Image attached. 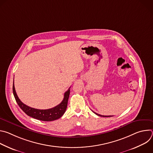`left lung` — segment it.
Listing matches in <instances>:
<instances>
[{
    "label": "left lung",
    "mask_w": 153,
    "mask_h": 153,
    "mask_svg": "<svg viewBox=\"0 0 153 153\" xmlns=\"http://www.w3.org/2000/svg\"><path fill=\"white\" fill-rule=\"evenodd\" d=\"M94 112V111H93ZM96 115H97V116H100V117H112V116H102V115H100V114H97V113H95V112H94Z\"/></svg>",
    "instance_id": "1"
}]
</instances>
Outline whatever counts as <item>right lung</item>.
Here are the masks:
<instances>
[{
	"instance_id": "obj_1",
	"label": "right lung",
	"mask_w": 153,
	"mask_h": 153,
	"mask_svg": "<svg viewBox=\"0 0 153 153\" xmlns=\"http://www.w3.org/2000/svg\"><path fill=\"white\" fill-rule=\"evenodd\" d=\"M70 88L65 93L64 97L62 102L54 108L47 109V110H39L31 108L22 102L19 99L14 88V81L13 85V91L14 98L19 107L28 116L42 121H53L61 117L65 113L67 107L68 100L70 93Z\"/></svg>"
}]
</instances>
